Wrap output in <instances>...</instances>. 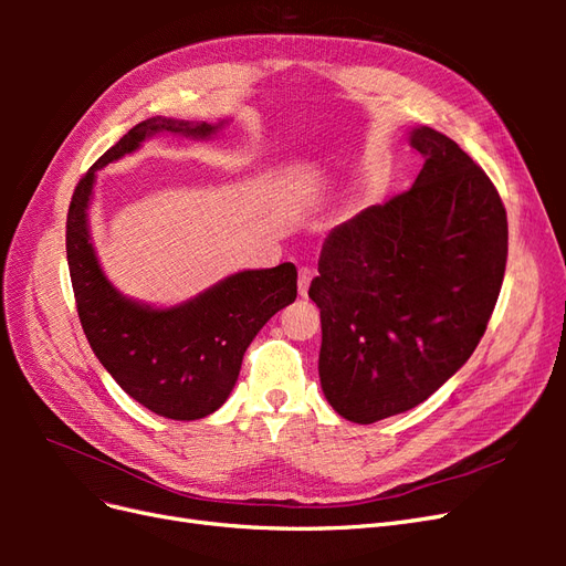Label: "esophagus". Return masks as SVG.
<instances>
[{"instance_id":"1","label":"esophagus","mask_w":566,"mask_h":566,"mask_svg":"<svg viewBox=\"0 0 566 566\" xmlns=\"http://www.w3.org/2000/svg\"><path fill=\"white\" fill-rule=\"evenodd\" d=\"M312 269H306V266H302L300 269V279H297V287H300V295L302 297H306V293H310V283H312Z\"/></svg>"}]
</instances>
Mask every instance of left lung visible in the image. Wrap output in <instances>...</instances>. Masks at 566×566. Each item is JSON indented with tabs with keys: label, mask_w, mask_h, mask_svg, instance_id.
<instances>
[{
	"label": "left lung",
	"mask_w": 566,
	"mask_h": 566,
	"mask_svg": "<svg viewBox=\"0 0 566 566\" xmlns=\"http://www.w3.org/2000/svg\"><path fill=\"white\" fill-rule=\"evenodd\" d=\"M410 146L416 184L335 227L310 285L323 394L358 424L416 408L468 361L505 276L507 214L484 169L432 127Z\"/></svg>",
	"instance_id": "1"
}]
</instances>
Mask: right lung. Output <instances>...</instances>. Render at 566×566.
Listing matches in <instances>:
<instances>
[{
    "label": "right lung",
    "instance_id": "1",
    "mask_svg": "<svg viewBox=\"0 0 566 566\" xmlns=\"http://www.w3.org/2000/svg\"><path fill=\"white\" fill-rule=\"evenodd\" d=\"M221 125L150 117L132 127L75 186L65 252L82 331L96 358L134 401L169 420H198L229 399L243 354L262 325L297 297L295 264L241 271L169 310L119 295L101 271L87 210L96 169L169 132L208 139Z\"/></svg>",
    "mask_w": 566,
    "mask_h": 566
}]
</instances>
